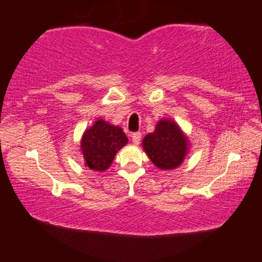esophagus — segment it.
I'll return each mask as SVG.
<instances>
[{
    "instance_id": "34e87169",
    "label": "esophagus",
    "mask_w": 262,
    "mask_h": 262,
    "mask_svg": "<svg viewBox=\"0 0 262 262\" xmlns=\"http://www.w3.org/2000/svg\"><path fill=\"white\" fill-rule=\"evenodd\" d=\"M140 140H141V133H134V134H132V141L134 144H139L140 143Z\"/></svg>"
}]
</instances>
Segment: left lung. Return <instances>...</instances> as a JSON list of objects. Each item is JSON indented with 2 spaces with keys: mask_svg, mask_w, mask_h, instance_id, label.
<instances>
[{
  "mask_svg": "<svg viewBox=\"0 0 262 262\" xmlns=\"http://www.w3.org/2000/svg\"><path fill=\"white\" fill-rule=\"evenodd\" d=\"M142 148L153 165L162 170L178 168L189 150V140L173 120L161 119L144 136Z\"/></svg>",
  "mask_w": 262,
  "mask_h": 262,
  "instance_id": "1",
  "label": "left lung"
}]
</instances>
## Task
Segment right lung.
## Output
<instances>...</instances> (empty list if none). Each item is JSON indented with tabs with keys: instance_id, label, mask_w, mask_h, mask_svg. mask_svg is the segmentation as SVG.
Wrapping results in <instances>:
<instances>
[{
	"instance_id": "1",
	"label": "right lung",
	"mask_w": 262,
	"mask_h": 262,
	"mask_svg": "<svg viewBox=\"0 0 262 262\" xmlns=\"http://www.w3.org/2000/svg\"><path fill=\"white\" fill-rule=\"evenodd\" d=\"M127 142L128 138L122 128L103 119H97L81 138L80 148L85 167L95 171L107 170L116 153Z\"/></svg>"
}]
</instances>
